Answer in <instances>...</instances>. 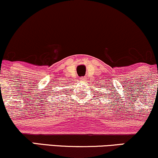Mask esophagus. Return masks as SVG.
Instances as JSON below:
<instances>
[{"instance_id": "obj_1", "label": "esophagus", "mask_w": 158, "mask_h": 158, "mask_svg": "<svg viewBox=\"0 0 158 158\" xmlns=\"http://www.w3.org/2000/svg\"><path fill=\"white\" fill-rule=\"evenodd\" d=\"M80 79H81V81H85V80H86V78H85V77H81Z\"/></svg>"}]
</instances>
